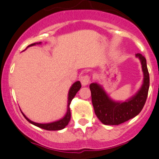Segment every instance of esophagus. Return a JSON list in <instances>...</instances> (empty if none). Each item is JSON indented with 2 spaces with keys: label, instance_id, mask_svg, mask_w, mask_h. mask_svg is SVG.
Returning a JSON list of instances; mask_svg holds the SVG:
<instances>
[{
  "label": "esophagus",
  "instance_id": "34e87169",
  "mask_svg": "<svg viewBox=\"0 0 159 159\" xmlns=\"http://www.w3.org/2000/svg\"><path fill=\"white\" fill-rule=\"evenodd\" d=\"M80 80H81V84L84 86H85V85H87V84H89L90 80H91V77H90V75H83V76L81 77Z\"/></svg>",
  "mask_w": 159,
  "mask_h": 159
}]
</instances>
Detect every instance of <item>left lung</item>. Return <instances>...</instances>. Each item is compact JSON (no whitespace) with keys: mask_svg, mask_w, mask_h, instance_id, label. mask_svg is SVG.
<instances>
[{"mask_svg":"<svg viewBox=\"0 0 159 159\" xmlns=\"http://www.w3.org/2000/svg\"><path fill=\"white\" fill-rule=\"evenodd\" d=\"M141 61L144 73V81L139 92L125 102H115L111 100L102 88L96 83L90 84L91 102L98 118L108 125H118L139 115L143 108L148 97L149 73L145 57L142 54H136Z\"/></svg>","mask_w":159,"mask_h":159,"instance_id":"8db88e82","label":"left lung"}]
</instances>
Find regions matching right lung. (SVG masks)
Returning <instances> with one entry per match:
<instances>
[{
  "label": "right lung",
  "instance_id": "obj_1",
  "mask_svg": "<svg viewBox=\"0 0 159 159\" xmlns=\"http://www.w3.org/2000/svg\"><path fill=\"white\" fill-rule=\"evenodd\" d=\"M37 44H41V42L39 43H37ZM36 44L35 43L34 44H30L28 45V47L30 46H33ZM81 88V84L80 81H76L75 83H74L73 85L71 86V88L70 89L69 93H68V110H67V113L65 115V116L62 119L59 120V121H54V122H51V123H48V124H39V123H36V122H34V121H30V119H28L25 115H23L25 118L27 119V121H29L30 123H31L32 125L35 126H38V127L41 128V129H43L44 130H48V131H57V130H61L63 129H65V126L68 125V124L69 123L70 119V102H71L72 99L74 98V97L75 96L76 93L79 91L80 89Z\"/></svg>",
  "mask_w": 159,
  "mask_h": 159
}]
</instances>
